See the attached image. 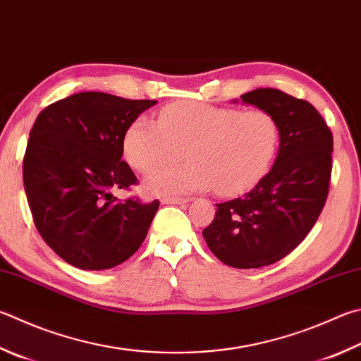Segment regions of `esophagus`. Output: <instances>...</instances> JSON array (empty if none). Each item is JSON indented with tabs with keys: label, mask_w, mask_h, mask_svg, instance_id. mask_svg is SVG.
Masks as SVG:
<instances>
[{
	"label": "esophagus",
	"mask_w": 361,
	"mask_h": 361,
	"mask_svg": "<svg viewBox=\"0 0 361 361\" xmlns=\"http://www.w3.org/2000/svg\"><path fill=\"white\" fill-rule=\"evenodd\" d=\"M162 203H170V205H183V203H188V197H164L161 200Z\"/></svg>",
	"instance_id": "34e87169"
}]
</instances>
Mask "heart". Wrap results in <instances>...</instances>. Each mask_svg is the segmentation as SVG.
Segmentation results:
<instances>
[{
    "instance_id": "1",
    "label": "heart",
    "mask_w": 361,
    "mask_h": 361,
    "mask_svg": "<svg viewBox=\"0 0 361 361\" xmlns=\"http://www.w3.org/2000/svg\"><path fill=\"white\" fill-rule=\"evenodd\" d=\"M279 143V123L265 110L180 102L162 109L158 121L137 118L123 148L130 166L142 172L176 159L185 148L189 163L147 175L149 192L170 195L216 188L222 195H237L264 178Z\"/></svg>"
}]
</instances>
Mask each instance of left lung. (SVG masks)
<instances>
[{"label": "left lung", "instance_id": "obj_1", "mask_svg": "<svg viewBox=\"0 0 361 361\" xmlns=\"http://www.w3.org/2000/svg\"><path fill=\"white\" fill-rule=\"evenodd\" d=\"M241 101L276 118L279 152L270 172L243 197L216 203L214 219L202 235L226 265L260 268L292 252L322 213L333 135L310 102L281 90L257 88Z\"/></svg>", "mask_w": 361, "mask_h": 361}]
</instances>
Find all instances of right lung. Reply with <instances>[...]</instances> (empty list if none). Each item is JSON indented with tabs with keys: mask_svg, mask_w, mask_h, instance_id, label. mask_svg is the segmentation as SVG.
Here are the masks:
<instances>
[{
	"mask_svg": "<svg viewBox=\"0 0 361 361\" xmlns=\"http://www.w3.org/2000/svg\"><path fill=\"white\" fill-rule=\"evenodd\" d=\"M156 101L85 91L45 107L30 133L23 185L37 232L80 270H109L145 240L159 202L120 200L137 178L121 161L126 130Z\"/></svg>",
	"mask_w": 361,
	"mask_h": 361,
	"instance_id": "1",
	"label": "right lung"
}]
</instances>
